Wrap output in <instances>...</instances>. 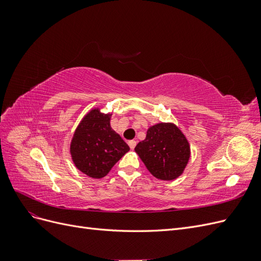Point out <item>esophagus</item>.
Listing matches in <instances>:
<instances>
[{"instance_id":"obj_1","label":"esophagus","mask_w":261,"mask_h":261,"mask_svg":"<svg viewBox=\"0 0 261 261\" xmlns=\"http://www.w3.org/2000/svg\"><path fill=\"white\" fill-rule=\"evenodd\" d=\"M128 146H129L130 149H134V148L136 147V141L135 140H129L128 141Z\"/></svg>"}]
</instances>
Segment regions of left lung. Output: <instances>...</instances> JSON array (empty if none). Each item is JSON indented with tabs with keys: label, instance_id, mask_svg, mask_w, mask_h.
Returning <instances> with one entry per match:
<instances>
[{
	"label": "left lung",
	"instance_id": "obj_1",
	"mask_svg": "<svg viewBox=\"0 0 261 261\" xmlns=\"http://www.w3.org/2000/svg\"><path fill=\"white\" fill-rule=\"evenodd\" d=\"M151 174L163 180L177 178L183 173L191 155L186 137L177 126L169 123L153 125L146 139L135 148Z\"/></svg>",
	"mask_w": 261,
	"mask_h": 261
}]
</instances>
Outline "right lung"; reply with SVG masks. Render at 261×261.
<instances>
[{
    "label": "right lung",
    "mask_w": 261,
    "mask_h": 261,
    "mask_svg": "<svg viewBox=\"0 0 261 261\" xmlns=\"http://www.w3.org/2000/svg\"><path fill=\"white\" fill-rule=\"evenodd\" d=\"M111 114L98 109L87 114L74 134L70 154L78 170L92 178L106 176L128 151L127 144L110 126Z\"/></svg>",
    "instance_id": "add662e5"
}]
</instances>
